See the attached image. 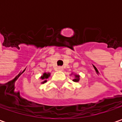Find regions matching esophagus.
Returning <instances> with one entry per match:
<instances>
[{"instance_id": "obj_1", "label": "esophagus", "mask_w": 122, "mask_h": 122, "mask_svg": "<svg viewBox=\"0 0 122 122\" xmlns=\"http://www.w3.org/2000/svg\"><path fill=\"white\" fill-rule=\"evenodd\" d=\"M58 70L59 71H63V67H62V66H58Z\"/></svg>"}]
</instances>
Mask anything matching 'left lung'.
Here are the masks:
<instances>
[{"instance_id": "8db88e82", "label": "left lung", "mask_w": 122, "mask_h": 122, "mask_svg": "<svg viewBox=\"0 0 122 122\" xmlns=\"http://www.w3.org/2000/svg\"><path fill=\"white\" fill-rule=\"evenodd\" d=\"M73 75V73L71 74V75ZM79 75H77V74H74V79H73V81H75V82H78L79 81Z\"/></svg>"}]
</instances>
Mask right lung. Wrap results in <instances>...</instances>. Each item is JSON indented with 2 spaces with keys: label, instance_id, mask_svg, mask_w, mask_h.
Returning a JSON list of instances; mask_svg holds the SVG:
<instances>
[{
  "label": "right lung",
  "instance_id": "add662e5",
  "mask_svg": "<svg viewBox=\"0 0 122 122\" xmlns=\"http://www.w3.org/2000/svg\"><path fill=\"white\" fill-rule=\"evenodd\" d=\"M50 73H44L43 74V75H41V77L40 79H41V80L43 81L41 82V83H45V82H47V79L50 77Z\"/></svg>",
  "mask_w": 122,
  "mask_h": 122
}]
</instances>
